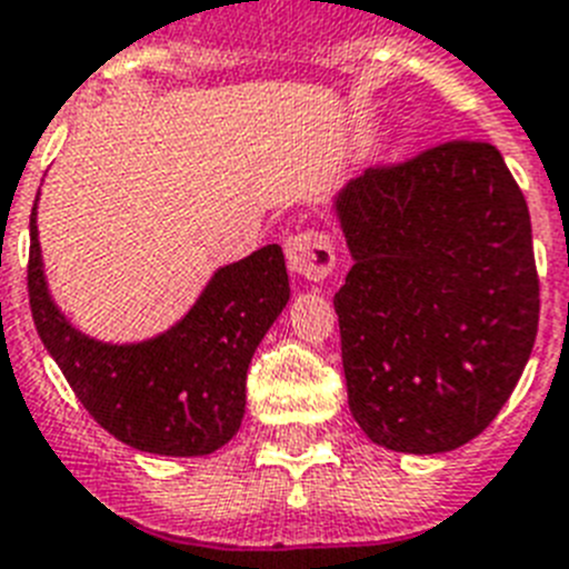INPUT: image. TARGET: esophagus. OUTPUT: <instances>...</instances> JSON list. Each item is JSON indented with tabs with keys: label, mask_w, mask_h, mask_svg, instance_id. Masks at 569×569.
Masks as SVG:
<instances>
[{
	"label": "esophagus",
	"mask_w": 569,
	"mask_h": 569,
	"mask_svg": "<svg viewBox=\"0 0 569 569\" xmlns=\"http://www.w3.org/2000/svg\"><path fill=\"white\" fill-rule=\"evenodd\" d=\"M286 260L289 269L303 280H323L335 266L332 240L318 229H306L286 240Z\"/></svg>",
	"instance_id": "34e87169"
}]
</instances>
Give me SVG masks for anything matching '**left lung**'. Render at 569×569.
<instances>
[{"instance_id":"1","label":"left lung","mask_w":569,"mask_h":569,"mask_svg":"<svg viewBox=\"0 0 569 569\" xmlns=\"http://www.w3.org/2000/svg\"><path fill=\"white\" fill-rule=\"evenodd\" d=\"M335 214L355 260L335 295L352 418L395 452L463 447L538 332L530 211L501 151L449 140L367 168Z\"/></svg>"}]
</instances>
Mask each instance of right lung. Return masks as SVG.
<instances>
[{
  "label": "right lung",
  "mask_w": 569,
  "mask_h": 569,
  "mask_svg": "<svg viewBox=\"0 0 569 569\" xmlns=\"http://www.w3.org/2000/svg\"><path fill=\"white\" fill-rule=\"evenodd\" d=\"M28 298L37 332L93 421L154 456H209L246 412V372L289 303L280 246H263L214 271L191 312L142 343H102L68 323L51 300L31 214Z\"/></svg>",
  "instance_id": "right-lung-1"
}]
</instances>
